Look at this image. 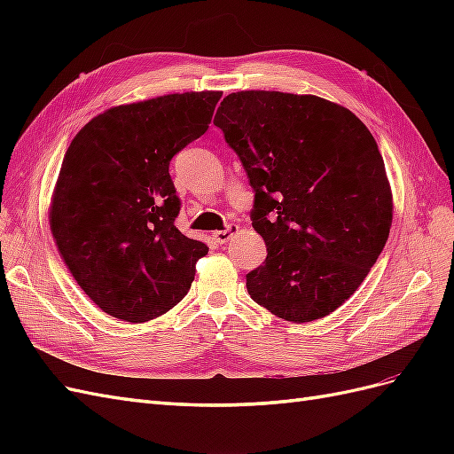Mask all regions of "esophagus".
I'll list each match as a JSON object with an SVG mask.
<instances>
[{
    "label": "esophagus",
    "mask_w": 454,
    "mask_h": 454,
    "mask_svg": "<svg viewBox=\"0 0 454 454\" xmlns=\"http://www.w3.org/2000/svg\"><path fill=\"white\" fill-rule=\"evenodd\" d=\"M239 231V225H229L227 229H223V231H214L212 232V240H215L217 244H225V242H229L231 239H232V235H235V232Z\"/></svg>",
    "instance_id": "obj_1"
}]
</instances>
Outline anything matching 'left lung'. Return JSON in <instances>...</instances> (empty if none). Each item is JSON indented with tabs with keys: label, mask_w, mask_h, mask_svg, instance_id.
Listing matches in <instances>:
<instances>
[{
	"label": "left lung",
	"mask_w": 454,
	"mask_h": 454,
	"mask_svg": "<svg viewBox=\"0 0 454 454\" xmlns=\"http://www.w3.org/2000/svg\"><path fill=\"white\" fill-rule=\"evenodd\" d=\"M214 125L250 177L252 225L267 244L248 294L287 322L332 314L362 286L392 227L375 138L347 107L278 90L225 96Z\"/></svg>",
	"instance_id": "left-lung-1"
}]
</instances>
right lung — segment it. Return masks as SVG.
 I'll list each match as a JSON object with an SVG mask.
<instances>
[{"mask_svg":"<svg viewBox=\"0 0 454 454\" xmlns=\"http://www.w3.org/2000/svg\"><path fill=\"white\" fill-rule=\"evenodd\" d=\"M223 92H176L106 109L66 151L49 206L67 270L106 314L142 324L180 303L208 246L176 229L172 157L208 130Z\"/></svg>","mask_w":454,"mask_h":454,"instance_id":"right-lung-1","label":"right lung"}]
</instances>
